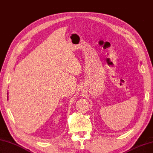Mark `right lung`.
I'll return each instance as SVG.
<instances>
[{
	"label": "right lung",
	"mask_w": 153,
	"mask_h": 153,
	"mask_svg": "<svg viewBox=\"0 0 153 153\" xmlns=\"http://www.w3.org/2000/svg\"><path fill=\"white\" fill-rule=\"evenodd\" d=\"M7 94H8V93H7Z\"/></svg>",
	"instance_id": "1"
}]
</instances>
